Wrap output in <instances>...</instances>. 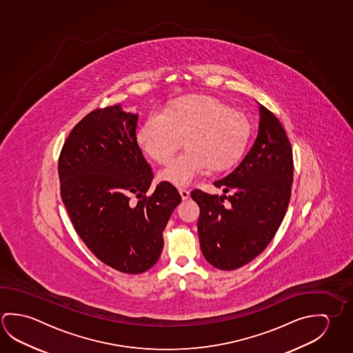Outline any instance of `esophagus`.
<instances>
[{"mask_svg":"<svg viewBox=\"0 0 353 353\" xmlns=\"http://www.w3.org/2000/svg\"><path fill=\"white\" fill-rule=\"evenodd\" d=\"M179 194L182 196V199L183 201H187L188 198H190V191H187V190H183V188H179Z\"/></svg>","mask_w":353,"mask_h":353,"instance_id":"obj_1","label":"esophagus"}]
</instances>
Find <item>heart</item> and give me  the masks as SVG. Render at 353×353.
<instances>
[{
  "label": "heart",
  "mask_w": 353,
  "mask_h": 353,
  "mask_svg": "<svg viewBox=\"0 0 353 353\" xmlns=\"http://www.w3.org/2000/svg\"><path fill=\"white\" fill-rule=\"evenodd\" d=\"M251 125L240 110L216 99L190 96L151 114L137 134L141 150L165 165L183 141L185 150L159 177L176 187H188L207 170L220 172L236 163L249 143Z\"/></svg>",
  "instance_id": "b5f03b06"
}]
</instances>
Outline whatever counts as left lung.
<instances>
[{"label": "left lung", "mask_w": 353, "mask_h": 353, "mask_svg": "<svg viewBox=\"0 0 353 353\" xmlns=\"http://www.w3.org/2000/svg\"><path fill=\"white\" fill-rule=\"evenodd\" d=\"M293 166L285 130L277 117L260 104L254 146L232 174L214 182L231 194L191 192L201 209L196 225L201 250L210 265L232 271L266 249L288 208Z\"/></svg>", "instance_id": "8db88e82"}]
</instances>
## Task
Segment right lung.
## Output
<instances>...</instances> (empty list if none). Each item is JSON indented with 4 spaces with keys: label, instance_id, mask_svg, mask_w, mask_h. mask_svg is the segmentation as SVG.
I'll use <instances>...</instances> for the list:
<instances>
[{
    "label": "right lung",
    "instance_id": "obj_1",
    "mask_svg": "<svg viewBox=\"0 0 353 353\" xmlns=\"http://www.w3.org/2000/svg\"><path fill=\"white\" fill-rule=\"evenodd\" d=\"M138 114L121 105L88 113L59 157L60 194L76 232L117 271L138 274L157 263L162 232L182 198L166 182L148 196L154 174L137 140Z\"/></svg>",
    "mask_w": 353,
    "mask_h": 353
}]
</instances>
